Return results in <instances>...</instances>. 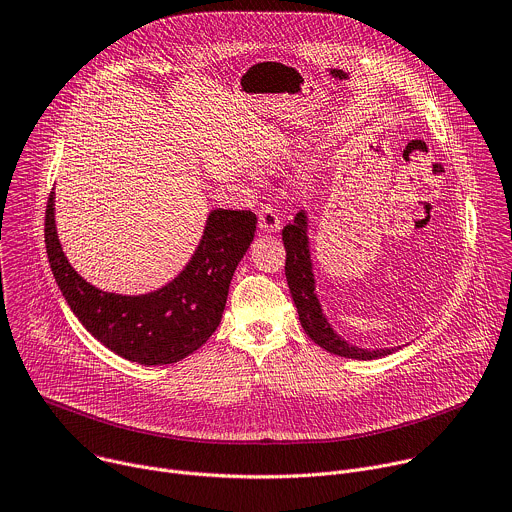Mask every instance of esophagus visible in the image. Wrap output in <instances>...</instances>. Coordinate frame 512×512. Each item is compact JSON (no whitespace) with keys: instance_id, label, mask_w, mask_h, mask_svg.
I'll return each mask as SVG.
<instances>
[{"instance_id":"34e87169","label":"esophagus","mask_w":512,"mask_h":512,"mask_svg":"<svg viewBox=\"0 0 512 512\" xmlns=\"http://www.w3.org/2000/svg\"><path fill=\"white\" fill-rule=\"evenodd\" d=\"M258 220H260V228H262L264 232H278V230H280V224H282L278 212L270 206V203H264V206L260 208Z\"/></svg>"}]
</instances>
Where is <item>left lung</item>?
I'll list each match as a JSON object with an SVG mask.
<instances>
[{"mask_svg": "<svg viewBox=\"0 0 512 512\" xmlns=\"http://www.w3.org/2000/svg\"><path fill=\"white\" fill-rule=\"evenodd\" d=\"M282 242L286 250V262H284V274L286 282L292 294V300L296 304V313L300 319V325L304 333L309 335L319 347L325 351L349 357V359H379L385 355H391L395 349H359L343 341L327 323L319 298L315 294V278H313V264H311V252H309V238H306V216L304 212H298L294 216V222L284 226L282 230Z\"/></svg>", "mask_w": 512, "mask_h": 512, "instance_id": "left-lung-1", "label": "left lung"}]
</instances>
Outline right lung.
I'll return each mask as SVG.
<instances>
[{
	"mask_svg": "<svg viewBox=\"0 0 512 512\" xmlns=\"http://www.w3.org/2000/svg\"><path fill=\"white\" fill-rule=\"evenodd\" d=\"M256 214L214 210L201 242L181 274L141 296L102 292L68 264L54 226V191L48 197L44 242L50 268L84 329L123 359L167 365L197 351L218 329L238 262L254 240Z\"/></svg>",
	"mask_w": 512,
	"mask_h": 512,
	"instance_id": "obj_1",
	"label": "right lung"
}]
</instances>
